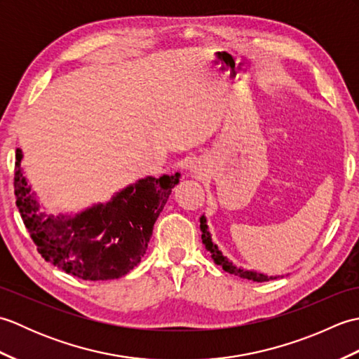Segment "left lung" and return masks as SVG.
Here are the masks:
<instances>
[{
	"mask_svg": "<svg viewBox=\"0 0 359 359\" xmlns=\"http://www.w3.org/2000/svg\"><path fill=\"white\" fill-rule=\"evenodd\" d=\"M201 231H202L203 245H205V248H207V251H210V253H211L212 261H215L217 265L222 266V269L230 274H234V276H239L242 279H248V280H253V282H266V280L282 278V276H269V274L259 273V271H255V270H245V269H242V266H236L231 261H228V257H225L222 255V251H220L216 243L212 242L210 230H208V225H207V217H205V216L201 217Z\"/></svg>",
	"mask_w": 359,
	"mask_h": 359,
	"instance_id": "left-lung-1",
	"label": "left lung"
}]
</instances>
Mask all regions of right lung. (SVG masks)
I'll list each match as a JSON object with an SVG mask.
<instances>
[{
  "label": "right lung",
  "mask_w": 359,
  "mask_h": 359,
  "mask_svg": "<svg viewBox=\"0 0 359 359\" xmlns=\"http://www.w3.org/2000/svg\"><path fill=\"white\" fill-rule=\"evenodd\" d=\"M15 152V196L27 231L46 261L85 280L125 276L147 253L156 220L180 174L148 177L121 189L106 203L75 216H46L21 170Z\"/></svg>",
  "instance_id": "obj_1"
}]
</instances>
